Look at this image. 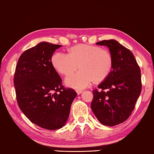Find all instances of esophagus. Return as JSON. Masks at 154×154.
<instances>
[{
	"label": "esophagus",
	"mask_w": 154,
	"mask_h": 154,
	"mask_svg": "<svg viewBox=\"0 0 154 154\" xmlns=\"http://www.w3.org/2000/svg\"><path fill=\"white\" fill-rule=\"evenodd\" d=\"M76 92H77V94H80L82 93V92H83V91H82V90L77 89V90H76Z\"/></svg>",
	"instance_id": "esophagus-1"
}]
</instances>
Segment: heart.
Listing matches in <instances>:
<instances>
[{
  "mask_svg": "<svg viewBox=\"0 0 154 154\" xmlns=\"http://www.w3.org/2000/svg\"><path fill=\"white\" fill-rule=\"evenodd\" d=\"M51 62L59 73L68 76L78 68L79 72L66 78V83L75 88H86L92 81L101 82L111 74L113 58L111 52L100 47L79 44L72 47L69 54L57 52Z\"/></svg>",
  "mask_w": 154,
  "mask_h": 154,
  "instance_id": "heart-1",
  "label": "heart"
}]
</instances>
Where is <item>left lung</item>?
Masks as SVG:
<instances>
[{
  "mask_svg": "<svg viewBox=\"0 0 154 154\" xmlns=\"http://www.w3.org/2000/svg\"><path fill=\"white\" fill-rule=\"evenodd\" d=\"M112 56L111 74L93 91L91 109L104 125L123 123L131 115L141 91V70L132 52L114 39L103 40Z\"/></svg>",
  "mask_w": 154,
  "mask_h": 154,
  "instance_id": "8db88e82",
  "label": "left lung"
}]
</instances>
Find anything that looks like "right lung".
<instances>
[{
  "label": "right lung",
  "mask_w": 154,
  "mask_h": 154,
  "mask_svg": "<svg viewBox=\"0 0 154 154\" xmlns=\"http://www.w3.org/2000/svg\"><path fill=\"white\" fill-rule=\"evenodd\" d=\"M61 46L42 42L28 49L19 57L14 74L20 109L31 122L48 130L64 125L77 96L74 89L62 85L52 64V55Z\"/></svg>",
  "instance_id": "obj_1"
}]
</instances>
